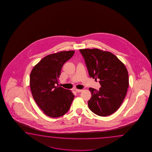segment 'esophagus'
<instances>
[{"label":"esophagus","instance_id":"34e87169","mask_svg":"<svg viewBox=\"0 0 152 152\" xmlns=\"http://www.w3.org/2000/svg\"><path fill=\"white\" fill-rule=\"evenodd\" d=\"M75 91L77 92H78V93H80L81 92H82L83 91V90H79V89H75Z\"/></svg>","mask_w":152,"mask_h":152}]
</instances>
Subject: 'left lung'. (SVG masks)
<instances>
[{
  "instance_id": "1",
  "label": "left lung",
  "mask_w": 152,
  "mask_h": 152,
  "mask_svg": "<svg viewBox=\"0 0 152 152\" xmlns=\"http://www.w3.org/2000/svg\"><path fill=\"white\" fill-rule=\"evenodd\" d=\"M79 51L84 57L89 75L99 79V90L90 88L92 96L88 106L94 113L107 116L119 109L129 87L128 73L125 65L110 52L99 49H83Z\"/></svg>"
}]
</instances>
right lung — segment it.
<instances>
[{"label": "right lung", "instance_id": "obj_1", "mask_svg": "<svg viewBox=\"0 0 152 152\" xmlns=\"http://www.w3.org/2000/svg\"><path fill=\"white\" fill-rule=\"evenodd\" d=\"M75 51H62L47 55L36 65L30 75L32 97L47 116H63L68 111L75 96L69 90L58 86V78L65 62Z\"/></svg>", "mask_w": 152, "mask_h": 152}]
</instances>
